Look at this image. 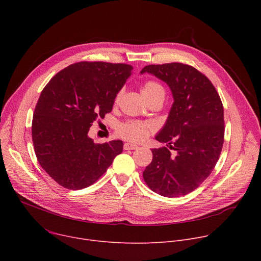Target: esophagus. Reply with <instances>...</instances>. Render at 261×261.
Here are the masks:
<instances>
[{
	"label": "esophagus",
	"instance_id": "34e87169",
	"mask_svg": "<svg viewBox=\"0 0 261 261\" xmlns=\"http://www.w3.org/2000/svg\"><path fill=\"white\" fill-rule=\"evenodd\" d=\"M137 147H138V145H136L134 143H130V142L124 143V148H125V150H136Z\"/></svg>",
	"mask_w": 261,
	"mask_h": 261
}]
</instances>
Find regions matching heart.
I'll list each match as a JSON object with an SVG mask.
<instances>
[{"mask_svg": "<svg viewBox=\"0 0 261 261\" xmlns=\"http://www.w3.org/2000/svg\"><path fill=\"white\" fill-rule=\"evenodd\" d=\"M141 93L143 97L146 99V101L155 97L165 96L164 88L160 83L156 81L145 82L141 87ZM152 130L153 126L150 124H144L138 121H129L122 124L118 128V134L127 140L140 141L150 134Z\"/></svg>", "mask_w": 261, "mask_h": 261, "instance_id": "1", "label": "heart"}]
</instances>
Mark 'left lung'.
Here are the masks:
<instances>
[{"label":"left lung","instance_id":"obj_1","mask_svg":"<svg viewBox=\"0 0 261 261\" xmlns=\"http://www.w3.org/2000/svg\"><path fill=\"white\" fill-rule=\"evenodd\" d=\"M168 85L173 104L162 130L156 135L167 147L153 148V160L142 175L154 192L165 197L186 195L215 168L224 142L223 104L211 81L192 66L181 63L145 66Z\"/></svg>","mask_w":261,"mask_h":261}]
</instances>
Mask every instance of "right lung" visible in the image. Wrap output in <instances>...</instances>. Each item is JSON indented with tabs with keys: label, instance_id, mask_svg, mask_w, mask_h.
Instances as JSON below:
<instances>
[{
	"label": "right lung",
	"instance_id": "obj_1",
	"mask_svg": "<svg viewBox=\"0 0 261 261\" xmlns=\"http://www.w3.org/2000/svg\"><path fill=\"white\" fill-rule=\"evenodd\" d=\"M132 70L128 64L80 62L57 73L41 92L32 123L35 154L62 187H89L123 152L122 140L94 143L88 133L113 110Z\"/></svg>",
	"mask_w": 261,
	"mask_h": 261
}]
</instances>
